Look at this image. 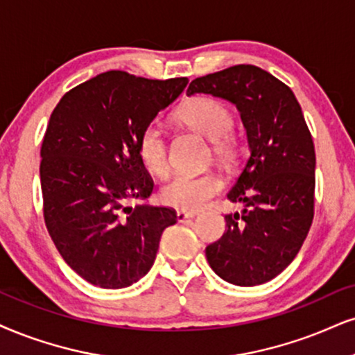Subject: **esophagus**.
Listing matches in <instances>:
<instances>
[{"instance_id": "1", "label": "esophagus", "mask_w": 355, "mask_h": 355, "mask_svg": "<svg viewBox=\"0 0 355 355\" xmlns=\"http://www.w3.org/2000/svg\"><path fill=\"white\" fill-rule=\"evenodd\" d=\"M198 216V212H187V211H178V214H176V217H178V220L179 222H184L186 218H191V217H196Z\"/></svg>"}]
</instances>
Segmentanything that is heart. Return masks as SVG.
Segmentation results:
<instances>
[{
  "instance_id": "obj_1",
  "label": "heart",
  "mask_w": 355,
  "mask_h": 355,
  "mask_svg": "<svg viewBox=\"0 0 355 355\" xmlns=\"http://www.w3.org/2000/svg\"><path fill=\"white\" fill-rule=\"evenodd\" d=\"M178 120L207 137L212 151L222 163H234L239 156V139L232 131L234 115L224 102L211 97H198L182 105ZM137 153L141 164L155 176H164L169 169L168 139L157 121L139 131ZM224 187L218 174L207 171L200 174H178L161 187V202L179 211L194 212L207 205Z\"/></svg>"
}]
</instances>
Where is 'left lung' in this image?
<instances>
[{
  "label": "left lung",
  "mask_w": 355,
  "mask_h": 355,
  "mask_svg": "<svg viewBox=\"0 0 355 355\" xmlns=\"http://www.w3.org/2000/svg\"><path fill=\"white\" fill-rule=\"evenodd\" d=\"M211 94L239 108L250 156L227 198L243 211L225 216V234L207 245L209 265L225 282H270L298 255L314 217L316 153L290 87L257 65L240 64L192 80L187 95Z\"/></svg>",
  "instance_id": "obj_1"
}]
</instances>
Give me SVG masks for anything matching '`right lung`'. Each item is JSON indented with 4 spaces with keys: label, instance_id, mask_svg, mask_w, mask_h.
I'll return each mask as SVG.
<instances>
[{
    "label": "right lung",
    "instance_id": "right-lung-1",
    "mask_svg": "<svg viewBox=\"0 0 355 355\" xmlns=\"http://www.w3.org/2000/svg\"><path fill=\"white\" fill-rule=\"evenodd\" d=\"M187 82L108 71L69 90L52 112L39 166L44 222L65 263L95 286L143 278L163 230L178 222L174 209L130 200L155 187L137 153L139 131Z\"/></svg>",
    "mask_w": 355,
    "mask_h": 355
}]
</instances>
